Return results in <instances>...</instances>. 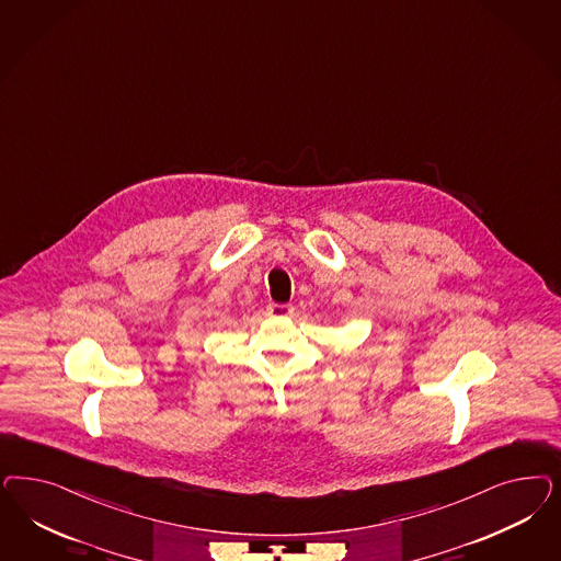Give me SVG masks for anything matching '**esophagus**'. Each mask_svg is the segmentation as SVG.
I'll return each instance as SVG.
<instances>
[{
	"label": "esophagus",
	"mask_w": 561,
	"mask_h": 561,
	"mask_svg": "<svg viewBox=\"0 0 561 561\" xmlns=\"http://www.w3.org/2000/svg\"><path fill=\"white\" fill-rule=\"evenodd\" d=\"M268 313L274 316V318H287V316L293 313V306H289V304H271L268 306Z\"/></svg>",
	"instance_id": "obj_1"
}]
</instances>
